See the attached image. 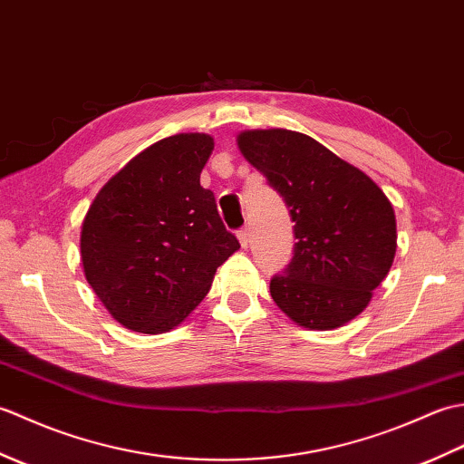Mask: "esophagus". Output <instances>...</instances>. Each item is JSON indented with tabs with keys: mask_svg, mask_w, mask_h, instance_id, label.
I'll list each match as a JSON object with an SVG mask.
<instances>
[{
	"mask_svg": "<svg viewBox=\"0 0 464 464\" xmlns=\"http://www.w3.org/2000/svg\"><path fill=\"white\" fill-rule=\"evenodd\" d=\"M237 237H239L243 247H247V245H249V227H241V229L237 231Z\"/></svg>",
	"mask_w": 464,
	"mask_h": 464,
	"instance_id": "34e87169",
	"label": "esophagus"
}]
</instances>
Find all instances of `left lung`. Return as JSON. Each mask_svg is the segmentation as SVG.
Wrapping results in <instances>:
<instances>
[{
  "label": "left lung",
  "mask_w": 464,
  "mask_h": 464,
  "mask_svg": "<svg viewBox=\"0 0 464 464\" xmlns=\"http://www.w3.org/2000/svg\"><path fill=\"white\" fill-rule=\"evenodd\" d=\"M239 150L289 207L293 259L271 297L309 329H337L367 307L395 259L397 223L377 183L313 137L245 131Z\"/></svg>",
  "instance_id": "1"
}]
</instances>
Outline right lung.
Instances as JSON below:
<instances>
[{"mask_svg": "<svg viewBox=\"0 0 464 464\" xmlns=\"http://www.w3.org/2000/svg\"><path fill=\"white\" fill-rule=\"evenodd\" d=\"M209 135L181 133L147 147L97 193L82 229L87 283L137 333L177 327L239 249L199 183Z\"/></svg>", "mask_w": 464, "mask_h": 464, "instance_id": "right-lung-1", "label": "right lung"}]
</instances>
